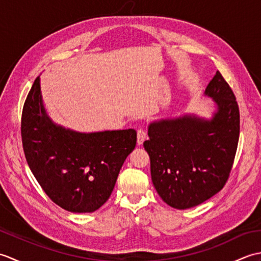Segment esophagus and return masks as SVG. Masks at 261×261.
I'll return each instance as SVG.
<instances>
[{
    "instance_id": "1",
    "label": "esophagus",
    "mask_w": 261,
    "mask_h": 261,
    "mask_svg": "<svg viewBox=\"0 0 261 261\" xmlns=\"http://www.w3.org/2000/svg\"><path fill=\"white\" fill-rule=\"evenodd\" d=\"M138 135V139H137V143L138 145H142L143 141H145L147 139V131L143 130V129H139L137 132Z\"/></svg>"
}]
</instances>
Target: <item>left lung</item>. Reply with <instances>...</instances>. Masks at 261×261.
Wrapping results in <instances>:
<instances>
[{
    "mask_svg": "<svg viewBox=\"0 0 261 261\" xmlns=\"http://www.w3.org/2000/svg\"><path fill=\"white\" fill-rule=\"evenodd\" d=\"M205 94L218 105L212 120L184 116L153 122L143 142L153 186L174 208H191L219 193L233 166L240 135L234 93L218 70Z\"/></svg>",
    "mask_w": 261,
    "mask_h": 261,
    "instance_id": "8db88e82",
    "label": "left lung"
}]
</instances>
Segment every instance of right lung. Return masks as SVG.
Segmentation results:
<instances>
[{"label": "right lung", "mask_w": 261, "mask_h": 261, "mask_svg": "<svg viewBox=\"0 0 261 261\" xmlns=\"http://www.w3.org/2000/svg\"><path fill=\"white\" fill-rule=\"evenodd\" d=\"M28 165L54 203L91 213L108 201L125 158L134 150V129L80 134L55 125L42 107L40 79L28 94L21 116Z\"/></svg>", "instance_id": "1"}]
</instances>
